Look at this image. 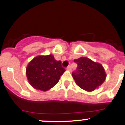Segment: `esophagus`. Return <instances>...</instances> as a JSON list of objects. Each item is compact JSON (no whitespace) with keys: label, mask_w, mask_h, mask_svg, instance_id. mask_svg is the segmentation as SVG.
Returning a JSON list of instances; mask_svg holds the SVG:
<instances>
[{"label":"esophagus","mask_w":125,"mask_h":125,"mask_svg":"<svg viewBox=\"0 0 125 125\" xmlns=\"http://www.w3.org/2000/svg\"><path fill=\"white\" fill-rule=\"evenodd\" d=\"M66 69H67V70L68 71H71V66H68L67 68H66Z\"/></svg>","instance_id":"obj_1"}]
</instances>
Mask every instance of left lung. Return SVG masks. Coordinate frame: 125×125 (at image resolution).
Instances as JSON below:
<instances>
[{
  "mask_svg": "<svg viewBox=\"0 0 125 125\" xmlns=\"http://www.w3.org/2000/svg\"><path fill=\"white\" fill-rule=\"evenodd\" d=\"M74 61L77 64V68L72 75L80 88L91 92L104 82L106 74L101 64L85 57L75 59Z\"/></svg>",
  "mask_w": 125,
  "mask_h": 125,
  "instance_id": "1",
  "label": "left lung"
}]
</instances>
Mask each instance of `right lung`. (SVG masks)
Wrapping results in <instances>:
<instances>
[{
	"mask_svg": "<svg viewBox=\"0 0 125 125\" xmlns=\"http://www.w3.org/2000/svg\"><path fill=\"white\" fill-rule=\"evenodd\" d=\"M65 71L61 61L52 54L39 55L28 63L26 74L30 85L37 90L46 91L55 86Z\"/></svg>",
	"mask_w": 125,
	"mask_h": 125,
	"instance_id": "add662e5",
	"label": "right lung"
}]
</instances>
